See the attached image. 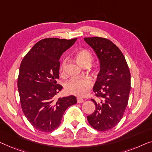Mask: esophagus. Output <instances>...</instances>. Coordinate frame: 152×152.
<instances>
[{"label":"esophagus","mask_w":152,"mask_h":152,"mask_svg":"<svg viewBox=\"0 0 152 152\" xmlns=\"http://www.w3.org/2000/svg\"><path fill=\"white\" fill-rule=\"evenodd\" d=\"M77 102H78V103H82V102H84V100H83V98H77Z\"/></svg>","instance_id":"obj_1"}]
</instances>
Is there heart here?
Returning a JSON list of instances; mask_svg holds the SVG:
<instances>
[{
    "mask_svg": "<svg viewBox=\"0 0 152 152\" xmlns=\"http://www.w3.org/2000/svg\"><path fill=\"white\" fill-rule=\"evenodd\" d=\"M76 58L78 63L81 66H84L87 63H91L92 61V56L91 53L86 50H80L77 52ZM66 61L62 63L61 71H63L65 65ZM93 83L89 78L72 79L66 83L65 89L67 93L75 95L79 97H85L88 94L89 91L91 89Z\"/></svg>",
    "mask_w": 152,
    "mask_h": 152,
    "instance_id": "1",
    "label": "heart"
}]
</instances>
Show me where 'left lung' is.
<instances>
[{
  "label": "left lung",
  "instance_id": "1",
  "mask_svg": "<svg viewBox=\"0 0 152 152\" xmlns=\"http://www.w3.org/2000/svg\"><path fill=\"white\" fill-rule=\"evenodd\" d=\"M93 49L100 63V71L93 87L100 100L91 99L96 106L87 121L100 132L114 127L127 107L131 87V75L125 56L110 40L100 37L84 38Z\"/></svg>",
  "mask_w": 152,
  "mask_h": 152
}]
</instances>
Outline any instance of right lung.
Returning a JSON list of instances; mask_svg holds the SVG:
<instances>
[{
	"label": "right lung",
	"mask_w": 152,
	"mask_h": 152,
	"mask_svg": "<svg viewBox=\"0 0 152 152\" xmlns=\"http://www.w3.org/2000/svg\"><path fill=\"white\" fill-rule=\"evenodd\" d=\"M76 40H40L21 62L18 78L21 107L29 123L38 131H54L61 124L65 110L77 102L72 95L54 99L63 88L56 82L59 78V60Z\"/></svg>",
	"instance_id": "obj_1"
}]
</instances>
